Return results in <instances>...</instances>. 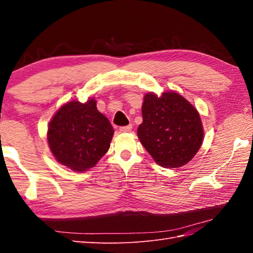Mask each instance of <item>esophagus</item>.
<instances>
[{
	"label": "esophagus",
	"instance_id": "esophagus-1",
	"mask_svg": "<svg viewBox=\"0 0 253 253\" xmlns=\"http://www.w3.org/2000/svg\"><path fill=\"white\" fill-rule=\"evenodd\" d=\"M132 129V125H128V126H123L120 128V131L122 132H129Z\"/></svg>",
	"mask_w": 253,
	"mask_h": 253
}]
</instances>
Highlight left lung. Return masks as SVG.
Returning <instances> with one entry per match:
<instances>
[{
	"label": "left lung",
	"mask_w": 253,
	"mask_h": 253,
	"mask_svg": "<svg viewBox=\"0 0 253 253\" xmlns=\"http://www.w3.org/2000/svg\"><path fill=\"white\" fill-rule=\"evenodd\" d=\"M143 122L138 138L159 165L180 168L195 157L201 147L203 128L198 111L176 92L144 95Z\"/></svg>",
	"instance_id": "obj_1"
}]
</instances>
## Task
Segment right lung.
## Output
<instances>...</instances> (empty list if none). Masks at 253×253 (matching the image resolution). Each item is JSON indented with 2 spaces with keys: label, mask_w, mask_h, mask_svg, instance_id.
Listing matches in <instances>:
<instances>
[{
  "label": "right lung",
  "mask_w": 253,
  "mask_h": 253,
  "mask_svg": "<svg viewBox=\"0 0 253 253\" xmlns=\"http://www.w3.org/2000/svg\"><path fill=\"white\" fill-rule=\"evenodd\" d=\"M114 129L96 109L94 100L72 101L57 111L47 130V142L61 164L75 171L93 168L110 148Z\"/></svg>",
  "instance_id": "add662e5"
}]
</instances>
